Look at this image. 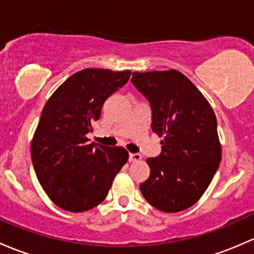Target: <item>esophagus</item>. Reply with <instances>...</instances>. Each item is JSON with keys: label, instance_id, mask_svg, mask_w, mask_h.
Instances as JSON below:
<instances>
[{"label": "esophagus", "instance_id": "34e87169", "mask_svg": "<svg viewBox=\"0 0 254 254\" xmlns=\"http://www.w3.org/2000/svg\"><path fill=\"white\" fill-rule=\"evenodd\" d=\"M141 159V154L140 153H130L129 154V161L130 162H137Z\"/></svg>", "mask_w": 254, "mask_h": 254}]
</instances>
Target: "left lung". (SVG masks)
Segmentation results:
<instances>
[{
  "mask_svg": "<svg viewBox=\"0 0 254 254\" xmlns=\"http://www.w3.org/2000/svg\"><path fill=\"white\" fill-rule=\"evenodd\" d=\"M131 82L151 105L152 131L163 136L161 154L146 161L151 173L141 193L162 212L188 209L207 190L221 161L214 111L175 69L135 71Z\"/></svg>",
  "mask_w": 254,
  "mask_h": 254,
  "instance_id": "obj_1",
  "label": "left lung"
}]
</instances>
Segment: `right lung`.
Wrapping results in <instances>:
<instances>
[{
    "label": "right lung",
    "instance_id": "right-lung-1",
    "mask_svg": "<svg viewBox=\"0 0 254 254\" xmlns=\"http://www.w3.org/2000/svg\"><path fill=\"white\" fill-rule=\"evenodd\" d=\"M130 75V70H80L53 92L42 109L31 141V161L42 189L64 210L80 213L100 204L127 162V149L90 143L86 134L100 119L105 101Z\"/></svg>",
    "mask_w": 254,
    "mask_h": 254
}]
</instances>
